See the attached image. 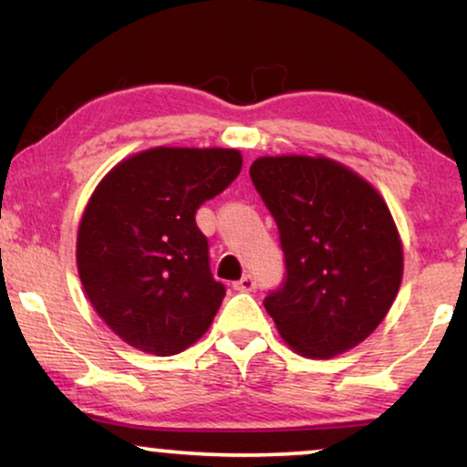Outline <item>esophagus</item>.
<instances>
[{
  "mask_svg": "<svg viewBox=\"0 0 467 467\" xmlns=\"http://www.w3.org/2000/svg\"><path fill=\"white\" fill-rule=\"evenodd\" d=\"M233 288L239 292H252V290H256V279H254V275H244L239 282L233 284Z\"/></svg>",
  "mask_w": 467,
  "mask_h": 467,
  "instance_id": "obj_1",
  "label": "esophagus"
}]
</instances>
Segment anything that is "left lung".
Wrapping results in <instances>:
<instances>
[{"label":"left lung","instance_id":"obj_1","mask_svg":"<svg viewBox=\"0 0 467 467\" xmlns=\"http://www.w3.org/2000/svg\"><path fill=\"white\" fill-rule=\"evenodd\" d=\"M250 177L279 230L285 277L265 309L285 344L331 358L368 339L403 275L400 233L382 196L327 158H258Z\"/></svg>","mask_w":467,"mask_h":467}]
</instances>
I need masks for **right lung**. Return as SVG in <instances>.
I'll use <instances>...</instances> for the list:
<instances>
[{"mask_svg": "<svg viewBox=\"0 0 467 467\" xmlns=\"http://www.w3.org/2000/svg\"><path fill=\"white\" fill-rule=\"evenodd\" d=\"M237 149L155 147L119 161L78 226L77 265L99 318L155 357L207 333L222 298L196 211L239 177Z\"/></svg>", "mask_w": 467, "mask_h": 467, "instance_id": "1", "label": "right lung"}]
</instances>
